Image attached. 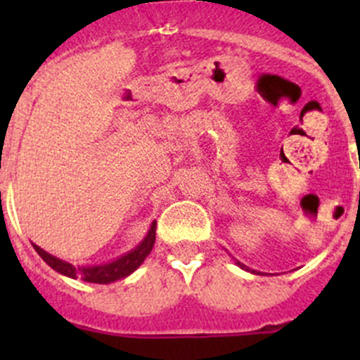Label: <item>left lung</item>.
<instances>
[{"label": "left lung", "mask_w": 360, "mask_h": 360, "mask_svg": "<svg viewBox=\"0 0 360 360\" xmlns=\"http://www.w3.org/2000/svg\"><path fill=\"white\" fill-rule=\"evenodd\" d=\"M238 264H240V266H242V268H245V266H244V264H242V263H238Z\"/></svg>", "instance_id": "left-lung-1"}]
</instances>
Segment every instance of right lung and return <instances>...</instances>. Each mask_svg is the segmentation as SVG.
<instances>
[{
	"instance_id": "obj_1",
	"label": "right lung",
	"mask_w": 360,
	"mask_h": 360,
	"mask_svg": "<svg viewBox=\"0 0 360 360\" xmlns=\"http://www.w3.org/2000/svg\"><path fill=\"white\" fill-rule=\"evenodd\" d=\"M155 238H157V221H153L146 238H144L136 249L127 252L125 256L118 257V259L112 261V263L101 264V266H72V264L66 263V261L45 252V250L38 248V245H34V249L49 266H52L53 270L66 275V277L83 278L85 282H94V284H110V282L120 281V278L127 277V275L132 274L136 268L141 266V263L146 259V256L151 252V249H153Z\"/></svg>"
}]
</instances>
